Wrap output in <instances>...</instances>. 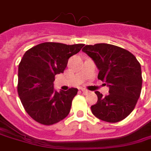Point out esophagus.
<instances>
[{
  "mask_svg": "<svg viewBox=\"0 0 151 151\" xmlns=\"http://www.w3.org/2000/svg\"><path fill=\"white\" fill-rule=\"evenodd\" d=\"M82 91L84 95H87V94L89 93L88 91H86V90H85V89H82Z\"/></svg>",
  "mask_w": 151,
  "mask_h": 151,
  "instance_id": "1",
  "label": "esophagus"
}]
</instances>
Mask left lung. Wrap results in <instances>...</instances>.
<instances>
[{
    "label": "left lung",
    "instance_id": "1",
    "mask_svg": "<svg viewBox=\"0 0 151 151\" xmlns=\"http://www.w3.org/2000/svg\"><path fill=\"white\" fill-rule=\"evenodd\" d=\"M82 52L95 61L99 70L98 78L109 87L106 96L95 91L98 101L91 106L92 113L109 123L124 120L133 111L141 95L140 63L130 52L108 43L86 45Z\"/></svg>",
    "mask_w": 151,
    "mask_h": 151
}]
</instances>
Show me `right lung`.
I'll return each instance as SVG.
<instances>
[{
  "instance_id": "1",
  "label": "right lung",
  "mask_w": 151,
  "mask_h": 151,
  "mask_svg": "<svg viewBox=\"0 0 151 151\" xmlns=\"http://www.w3.org/2000/svg\"><path fill=\"white\" fill-rule=\"evenodd\" d=\"M84 44L40 43L27 50L18 65V93L28 115L39 123L51 125L65 119L70 111L77 88L55 91V75L64 72L69 57Z\"/></svg>"
}]
</instances>
